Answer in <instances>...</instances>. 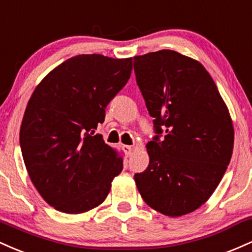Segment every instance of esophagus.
Wrapping results in <instances>:
<instances>
[{
  "instance_id": "esophagus-1",
  "label": "esophagus",
  "mask_w": 252,
  "mask_h": 252,
  "mask_svg": "<svg viewBox=\"0 0 252 252\" xmlns=\"http://www.w3.org/2000/svg\"><path fill=\"white\" fill-rule=\"evenodd\" d=\"M123 150L125 151V154L127 155V156H131V155H132V146L123 145Z\"/></svg>"
}]
</instances>
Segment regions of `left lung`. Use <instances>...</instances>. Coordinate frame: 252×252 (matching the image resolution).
Wrapping results in <instances>:
<instances>
[{"instance_id":"1","label":"left lung","mask_w":252,"mask_h":252,"mask_svg":"<svg viewBox=\"0 0 252 252\" xmlns=\"http://www.w3.org/2000/svg\"><path fill=\"white\" fill-rule=\"evenodd\" d=\"M133 61L157 134L146 145L150 163L134 175L135 185L151 208L164 216H185L207 201L224 176L233 150L232 120L197 61L171 50Z\"/></svg>"}]
</instances>
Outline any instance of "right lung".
<instances>
[{
  "label": "right lung",
  "instance_id": "obj_1",
  "mask_svg": "<svg viewBox=\"0 0 252 252\" xmlns=\"http://www.w3.org/2000/svg\"><path fill=\"white\" fill-rule=\"evenodd\" d=\"M132 58L80 55L53 69L28 101L20 146L36 190L50 206L78 214L101 205L123 157L95 134L125 87Z\"/></svg>",
  "mask_w": 252,
  "mask_h": 252
}]
</instances>
